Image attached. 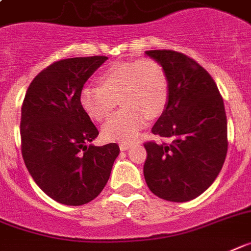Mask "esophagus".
Wrapping results in <instances>:
<instances>
[{"label": "esophagus", "instance_id": "34e87169", "mask_svg": "<svg viewBox=\"0 0 251 251\" xmlns=\"http://www.w3.org/2000/svg\"><path fill=\"white\" fill-rule=\"evenodd\" d=\"M130 146H132L130 144H121V145H119V149H121L122 151H126V150H128Z\"/></svg>", "mask_w": 251, "mask_h": 251}]
</instances>
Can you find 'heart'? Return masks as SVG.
<instances>
[{
	"instance_id": "heart-1",
	"label": "heart",
	"mask_w": 251,
	"mask_h": 251,
	"mask_svg": "<svg viewBox=\"0 0 251 251\" xmlns=\"http://www.w3.org/2000/svg\"><path fill=\"white\" fill-rule=\"evenodd\" d=\"M100 86H86L79 102L93 121L102 122L118 111L102 128L107 141L134 140L149 119L165 110L169 99V79L164 66L154 59L122 61L110 65L99 75Z\"/></svg>"
}]
</instances>
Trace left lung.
Segmentation results:
<instances>
[{
  "label": "left lung",
  "instance_id": "obj_1",
  "mask_svg": "<svg viewBox=\"0 0 251 251\" xmlns=\"http://www.w3.org/2000/svg\"><path fill=\"white\" fill-rule=\"evenodd\" d=\"M146 55L164 66L169 79L165 110L151 132L169 144H145V181L154 195L183 202L201 195L227 155V117L218 87L195 60L172 50Z\"/></svg>",
  "mask_w": 251,
  "mask_h": 251
}]
</instances>
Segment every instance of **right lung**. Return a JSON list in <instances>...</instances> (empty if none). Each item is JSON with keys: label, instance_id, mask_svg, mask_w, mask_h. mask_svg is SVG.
<instances>
[{"label": "right lung", "instance_id": "right-lung-1", "mask_svg": "<svg viewBox=\"0 0 251 251\" xmlns=\"http://www.w3.org/2000/svg\"><path fill=\"white\" fill-rule=\"evenodd\" d=\"M106 56L72 57L47 66L32 80L22 106V154L47 196L78 206L99 196L119 155L117 144H91L99 130L79 95Z\"/></svg>", "mask_w": 251, "mask_h": 251}]
</instances>
